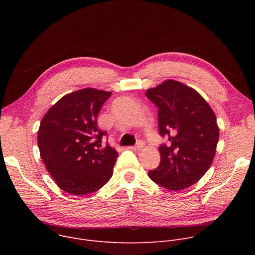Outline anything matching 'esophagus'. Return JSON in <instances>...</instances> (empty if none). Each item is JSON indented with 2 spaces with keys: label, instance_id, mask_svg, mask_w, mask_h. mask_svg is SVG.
Here are the masks:
<instances>
[{
  "label": "esophagus",
  "instance_id": "obj_1",
  "mask_svg": "<svg viewBox=\"0 0 255 255\" xmlns=\"http://www.w3.org/2000/svg\"><path fill=\"white\" fill-rule=\"evenodd\" d=\"M144 145H145L144 141L139 140V141L137 142V144L135 145V146H131L130 148H131V149H133V150H140V149H142V148L144 147Z\"/></svg>",
  "mask_w": 255,
  "mask_h": 255
}]
</instances>
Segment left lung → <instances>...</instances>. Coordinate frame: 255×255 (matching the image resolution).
Returning a JSON list of instances; mask_svg holds the SVG:
<instances>
[{
    "label": "left lung",
    "mask_w": 255,
    "mask_h": 255,
    "mask_svg": "<svg viewBox=\"0 0 255 255\" xmlns=\"http://www.w3.org/2000/svg\"><path fill=\"white\" fill-rule=\"evenodd\" d=\"M158 108V127L167 144H162L160 163L148 176L170 191L190 188L212 164L219 140L217 118L207 101L194 89L173 80L146 91Z\"/></svg>",
    "instance_id": "obj_1"
}]
</instances>
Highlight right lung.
<instances>
[{
    "label": "right lung",
    "mask_w": 255,
    "mask_h": 255,
    "mask_svg": "<svg viewBox=\"0 0 255 255\" xmlns=\"http://www.w3.org/2000/svg\"><path fill=\"white\" fill-rule=\"evenodd\" d=\"M111 92L92 88L63 96L42 118L37 142L40 157L65 193L84 196L112 177L118 152L102 138L97 117Z\"/></svg>",
    "instance_id": "add662e5"
}]
</instances>
